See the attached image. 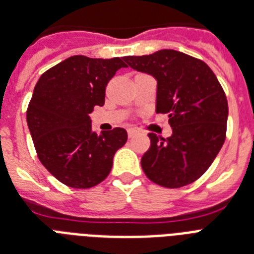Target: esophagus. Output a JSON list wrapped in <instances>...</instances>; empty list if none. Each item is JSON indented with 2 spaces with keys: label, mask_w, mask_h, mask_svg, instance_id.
I'll return each mask as SVG.
<instances>
[{
  "label": "esophagus",
  "mask_w": 254,
  "mask_h": 254,
  "mask_svg": "<svg viewBox=\"0 0 254 254\" xmlns=\"http://www.w3.org/2000/svg\"><path fill=\"white\" fill-rule=\"evenodd\" d=\"M127 133H128V137L131 139V137H133V136L137 133V131H136L135 128H128V131H127Z\"/></svg>",
  "instance_id": "1"
}]
</instances>
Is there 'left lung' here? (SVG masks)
<instances>
[{"label":"left lung","instance_id":"1","mask_svg":"<svg viewBox=\"0 0 254 254\" xmlns=\"http://www.w3.org/2000/svg\"><path fill=\"white\" fill-rule=\"evenodd\" d=\"M126 64L157 80L156 113L169 117L173 135L149 133L141 167L153 183L180 188L206 171L226 139L228 105L205 62L173 49L125 57Z\"/></svg>","mask_w":254,"mask_h":254}]
</instances>
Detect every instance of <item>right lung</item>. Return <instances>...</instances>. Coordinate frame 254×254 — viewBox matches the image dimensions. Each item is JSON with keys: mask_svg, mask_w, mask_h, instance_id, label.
Masks as SVG:
<instances>
[{"mask_svg": "<svg viewBox=\"0 0 254 254\" xmlns=\"http://www.w3.org/2000/svg\"><path fill=\"white\" fill-rule=\"evenodd\" d=\"M127 67L122 58L72 56L45 71L27 109V125L39 160L61 183L91 188L113 167L115 152L127 141L125 128L92 129L94 106L105 104V88Z\"/></svg>", "mask_w": 254, "mask_h": 254, "instance_id": "obj_1", "label": "right lung"}]
</instances>
